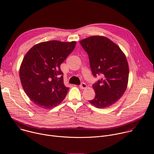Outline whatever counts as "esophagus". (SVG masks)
<instances>
[{
	"label": "esophagus",
	"instance_id": "1",
	"mask_svg": "<svg viewBox=\"0 0 154 154\" xmlns=\"http://www.w3.org/2000/svg\"><path fill=\"white\" fill-rule=\"evenodd\" d=\"M80 88L81 89H86L87 88V86L85 83H82L81 85H80Z\"/></svg>",
	"mask_w": 154,
	"mask_h": 154
}]
</instances>
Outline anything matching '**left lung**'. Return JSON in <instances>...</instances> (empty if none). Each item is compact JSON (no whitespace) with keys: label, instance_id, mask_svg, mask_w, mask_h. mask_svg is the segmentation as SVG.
Listing matches in <instances>:
<instances>
[{"label":"left lung","instance_id":"8db88e82","mask_svg":"<svg viewBox=\"0 0 154 154\" xmlns=\"http://www.w3.org/2000/svg\"><path fill=\"white\" fill-rule=\"evenodd\" d=\"M89 56L92 73L102 79L93 85L96 96L89 102L105 108L117 102L125 93L128 80V64L120 48L103 36H92L80 41Z\"/></svg>","mask_w":154,"mask_h":154}]
</instances>
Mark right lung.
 Returning a JSON list of instances; mask_svg holds the SVG:
<instances>
[{"label":"right lung","mask_w":154,"mask_h":154,"mask_svg":"<svg viewBox=\"0 0 154 154\" xmlns=\"http://www.w3.org/2000/svg\"><path fill=\"white\" fill-rule=\"evenodd\" d=\"M75 45L76 41L52 40L38 43L27 52L19 77L25 93L35 104L52 108L64 100L69 88L64 85L60 65Z\"/></svg>","instance_id":"1"}]
</instances>
